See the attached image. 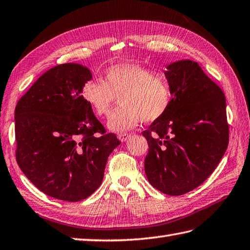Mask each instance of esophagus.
<instances>
[{
    "label": "esophagus",
    "instance_id": "1",
    "mask_svg": "<svg viewBox=\"0 0 250 250\" xmlns=\"http://www.w3.org/2000/svg\"><path fill=\"white\" fill-rule=\"evenodd\" d=\"M130 136L131 135H129V134H120L119 136H117V138H119L121 141H122V143H125V141L126 140H128L129 138H130Z\"/></svg>",
    "mask_w": 250,
    "mask_h": 250
}]
</instances>
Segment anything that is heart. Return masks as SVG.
I'll return each mask as SVG.
<instances>
[{
	"label": "heart",
	"instance_id": "b5f03b06",
	"mask_svg": "<svg viewBox=\"0 0 250 250\" xmlns=\"http://www.w3.org/2000/svg\"><path fill=\"white\" fill-rule=\"evenodd\" d=\"M82 96L98 116L106 115L119 97L120 107L111 113L106 127L120 134L134 128L140 120L151 123L161 119L172 104L173 88L164 73L127 62L105 69L102 81L84 83Z\"/></svg>",
	"mask_w": 250,
	"mask_h": 250
}]
</instances>
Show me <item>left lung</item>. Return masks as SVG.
I'll use <instances>...</instances> for the list:
<instances>
[{"mask_svg":"<svg viewBox=\"0 0 250 250\" xmlns=\"http://www.w3.org/2000/svg\"><path fill=\"white\" fill-rule=\"evenodd\" d=\"M164 74L172 83L173 101L143 131L149 145L145 173L163 194L181 196L201 185L227 151V101L194 61L173 62Z\"/></svg>","mask_w":250,"mask_h":250,"instance_id":"left-lung-1","label":"left lung"}]
</instances>
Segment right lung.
Returning a JSON list of instances; mask_svg holds the SVG:
<instances>
[{
  "instance_id": "1",
  "label": "right lung",
  "mask_w": 250,
  "mask_h": 250,
  "mask_svg": "<svg viewBox=\"0 0 250 250\" xmlns=\"http://www.w3.org/2000/svg\"><path fill=\"white\" fill-rule=\"evenodd\" d=\"M92 73L61 64L37 79L15 109L16 160L38 189L55 199H86L101 185L107 158L121 141L105 134L82 96ZM100 132V136H96Z\"/></svg>"
}]
</instances>
